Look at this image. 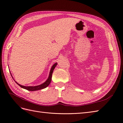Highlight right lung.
<instances>
[{
    "label": "right lung",
    "instance_id": "right-lung-1",
    "mask_svg": "<svg viewBox=\"0 0 123 123\" xmlns=\"http://www.w3.org/2000/svg\"><path fill=\"white\" fill-rule=\"evenodd\" d=\"M57 63L56 62L55 64H54L52 66L51 69L50 71L49 77L48 78V79L47 80L45 81V82L43 83L42 84H41L40 85L36 86H22V85H20L19 84H18L16 82V81H15V83L17 85H19V86L20 87H21L22 88L25 89H26V90H29V91H37V90H41V89H44V88H46L47 87H48V86L49 85V84L51 83V79H52V73H53V70L55 69V67L57 66ZM11 76H12V75H11ZM12 78H13V77H12Z\"/></svg>",
    "mask_w": 123,
    "mask_h": 123
}]
</instances>
